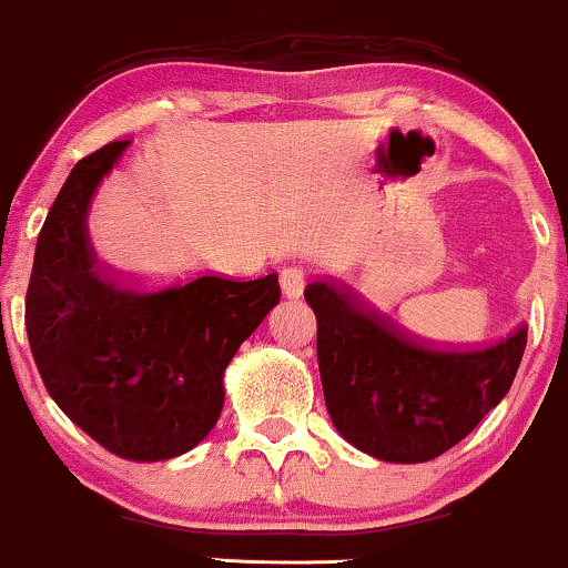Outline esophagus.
<instances>
[{
	"instance_id": "obj_1",
	"label": "esophagus",
	"mask_w": 568,
	"mask_h": 568,
	"mask_svg": "<svg viewBox=\"0 0 568 568\" xmlns=\"http://www.w3.org/2000/svg\"><path fill=\"white\" fill-rule=\"evenodd\" d=\"M305 271L292 266V268H284L282 271V290L290 300H300L302 292H305Z\"/></svg>"
}]
</instances>
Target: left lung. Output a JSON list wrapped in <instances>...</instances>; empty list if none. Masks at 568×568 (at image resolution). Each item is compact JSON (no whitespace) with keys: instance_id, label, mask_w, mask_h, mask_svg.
Masks as SVG:
<instances>
[{"instance_id":"1","label":"left lung","mask_w":568,"mask_h":568,"mask_svg":"<svg viewBox=\"0 0 568 568\" xmlns=\"http://www.w3.org/2000/svg\"><path fill=\"white\" fill-rule=\"evenodd\" d=\"M305 300L331 422L385 463L434 460L468 437L509 393L527 346L525 323L491 346L422 344L331 282L307 284Z\"/></svg>"}]
</instances>
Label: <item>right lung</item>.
I'll list each match as a JSON object with an SVG mask.
<instances>
[{
	"instance_id": "right-lung-1",
	"label": "right lung",
	"mask_w": 568,
	"mask_h": 568,
	"mask_svg": "<svg viewBox=\"0 0 568 568\" xmlns=\"http://www.w3.org/2000/svg\"><path fill=\"white\" fill-rule=\"evenodd\" d=\"M129 142L80 160L41 235L26 328L45 390L98 445L134 463L189 453L224 406V369L278 305V276L134 286L100 266L90 201Z\"/></svg>"
}]
</instances>
